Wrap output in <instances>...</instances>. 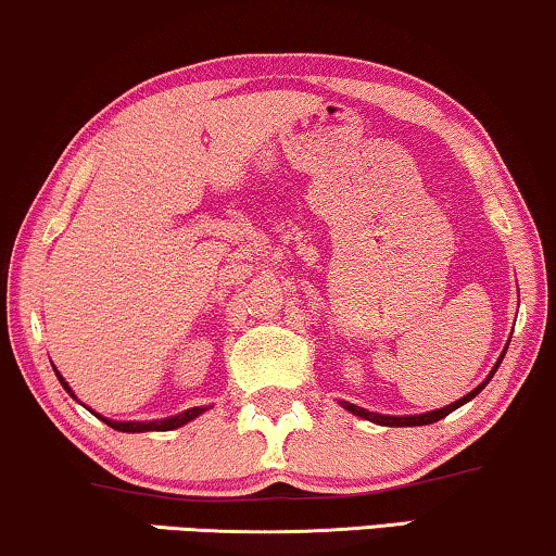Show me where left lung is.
I'll return each mask as SVG.
<instances>
[{
  "instance_id": "8db88e82",
  "label": "left lung",
  "mask_w": 556,
  "mask_h": 556,
  "mask_svg": "<svg viewBox=\"0 0 556 556\" xmlns=\"http://www.w3.org/2000/svg\"><path fill=\"white\" fill-rule=\"evenodd\" d=\"M504 359V353H502V357H498V363H502ZM498 363L494 365V370L489 372V378L481 382L479 388H473L471 393L468 395H464L460 397V401H456V403H451V405H445V408H438V410H428V413H420V416H382V413H370V410H365V408H359V405H353V403H345L342 401V408H348L350 413H355L357 418H365V420H370V424H378V426H390V428H405V426H428V424H435V420H441V418H445L448 416V413H453L456 408H460V405L464 403H468L471 401V397H476L481 393L483 388H486V382L494 378V372L498 370Z\"/></svg>"
}]
</instances>
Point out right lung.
I'll use <instances>...</instances> for the list:
<instances>
[{"label": "right lung", "instance_id": "obj_1", "mask_svg": "<svg viewBox=\"0 0 556 556\" xmlns=\"http://www.w3.org/2000/svg\"><path fill=\"white\" fill-rule=\"evenodd\" d=\"M54 375H58V378H60L62 388H65L67 393L75 397V393H73V390H70L67 382L62 380V375H60L58 370H54ZM203 410H206V408H203V405H201V408L197 405V408H189V410L178 413V416H170V418H163V420H108V418H103V416H98L96 410H92V413H96V416H98L100 420H103V424L115 428V431H123V433H146V431H174V428H181V426L189 424V420L201 416Z\"/></svg>", "mask_w": 556, "mask_h": 556}]
</instances>
